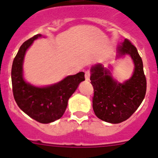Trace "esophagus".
<instances>
[{
	"label": "esophagus",
	"mask_w": 158,
	"mask_h": 158,
	"mask_svg": "<svg viewBox=\"0 0 158 158\" xmlns=\"http://www.w3.org/2000/svg\"><path fill=\"white\" fill-rule=\"evenodd\" d=\"M89 77H90V72H89V71H86L85 72V81H89Z\"/></svg>",
	"instance_id": "obj_1"
}]
</instances>
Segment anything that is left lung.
I'll return each mask as SVG.
<instances>
[{
	"instance_id": "1",
	"label": "left lung",
	"mask_w": 158,
	"mask_h": 158,
	"mask_svg": "<svg viewBox=\"0 0 158 158\" xmlns=\"http://www.w3.org/2000/svg\"><path fill=\"white\" fill-rule=\"evenodd\" d=\"M129 55L134 62V72L121 83L113 77V66L100 63L91 67L90 81L94 89L93 107L100 119L110 123L127 120L142 104L146 92L143 63L137 48L125 40L117 47V59Z\"/></svg>"
}]
</instances>
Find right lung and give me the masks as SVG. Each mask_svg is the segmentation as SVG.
<instances>
[{
  "label": "right lung",
  "mask_w": 158,
  "mask_h": 158,
  "mask_svg": "<svg viewBox=\"0 0 158 158\" xmlns=\"http://www.w3.org/2000/svg\"><path fill=\"white\" fill-rule=\"evenodd\" d=\"M41 37V34L36 35L19 47L12 62V92L16 104L25 114L41 123H50L63 115L69 99L85 81V73L69 75L47 86H35L26 81L23 69L25 54L33 42Z\"/></svg>",
  "instance_id": "add662e5"
}]
</instances>
